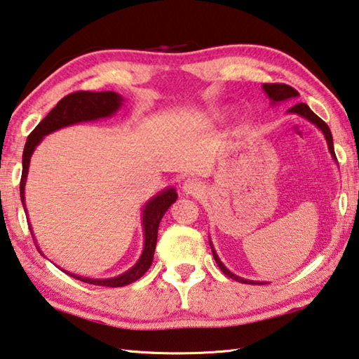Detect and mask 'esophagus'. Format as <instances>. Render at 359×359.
Returning a JSON list of instances; mask_svg holds the SVG:
<instances>
[{"mask_svg": "<svg viewBox=\"0 0 359 359\" xmlns=\"http://www.w3.org/2000/svg\"><path fill=\"white\" fill-rule=\"evenodd\" d=\"M182 188H184V191L187 194H191V196H196V194H199L204 190L203 184L198 179H187L184 182V187H182Z\"/></svg>", "mask_w": 359, "mask_h": 359, "instance_id": "obj_1", "label": "esophagus"}]
</instances>
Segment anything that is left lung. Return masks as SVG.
Segmentation results:
<instances>
[{"label":"left lung","mask_w":359,"mask_h":359,"mask_svg":"<svg viewBox=\"0 0 359 359\" xmlns=\"http://www.w3.org/2000/svg\"><path fill=\"white\" fill-rule=\"evenodd\" d=\"M263 88H264V92L267 93V96H269V98L274 101V102H278V101H285V100H288V98H296L297 93L296 90L293 88V87H290V85H287V83H264L263 85ZM288 112H291V114H299V115H302L304 118H307V120H311L312 123H315L318 126V128L323 131V135H325V137H326V141H327V147H330V151L332 154V156L336 158V154H334V145H332V135H331V130H330V126H327L323 120H321L317 114H313L312 111H311V107H309L306 102H296L294 106H291L290 109H288ZM212 253H214V258H215V261H217V264H218V267H220V269L223 271V274H226L228 277H231V278H234V280H238V282H242V283H250V285H259L258 282H248V280H244V278H241V277H238V276H234L233 272H229L226 267L223 266V263L220 259H218V257H217V253L212 250Z\"/></svg>","instance_id":"obj_1"}]
</instances>
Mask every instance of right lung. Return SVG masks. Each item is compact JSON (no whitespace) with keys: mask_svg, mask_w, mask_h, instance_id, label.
Wrapping results in <instances>:
<instances>
[{"mask_svg":"<svg viewBox=\"0 0 359 359\" xmlns=\"http://www.w3.org/2000/svg\"><path fill=\"white\" fill-rule=\"evenodd\" d=\"M121 104V98L115 92H74L66 95L65 98L57 102V106L52 109L50 112L46 115L44 120H41V123L29 133L27 139L25 150H23V169H22V179H20V198L22 203H25V180L28 174L29 166V158L36 145L41 142V139L48 133L55 131L63 126H68L72 123H79V121H87V120H96L102 117H109L112 115ZM177 199V193L174 191V188H168L166 191H163L155 196L144 209V234H145V244L141 259L131 267L128 272L121 274L118 277L107 278V280H95V278L87 277H79L72 276L77 280L92 283V285H101V287L109 288H117L125 287L136 282L137 278H141L145 272L149 271L154 261L156 238H158V226L163 215L166 214V210L171 208V204L175 203ZM25 205V204H23Z\"/></svg>","mask_w":359,"mask_h":359,"instance_id":"1","label":"right lung"}]
</instances>
